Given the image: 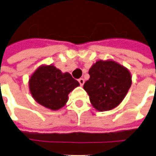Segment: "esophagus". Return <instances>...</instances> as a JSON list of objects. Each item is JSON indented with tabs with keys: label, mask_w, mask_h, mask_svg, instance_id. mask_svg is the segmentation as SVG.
I'll use <instances>...</instances> for the list:
<instances>
[{
	"label": "esophagus",
	"mask_w": 156,
	"mask_h": 156,
	"mask_svg": "<svg viewBox=\"0 0 156 156\" xmlns=\"http://www.w3.org/2000/svg\"><path fill=\"white\" fill-rule=\"evenodd\" d=\"M78 83H79V84L81 85V86H83V83H84V79L83 78H79L78 79Z\"/></svg>",
	"instance_id": "34e87169"
}]
</instances>
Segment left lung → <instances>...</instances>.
Segmentation results:
<instances>
[{"label": "left lung", "mask_w": 156, "mask_h": 156, "mask_svg": "<svg viewBox=\"0 0 156 156\" xmlns=\"http://www.w3.org/2000/svg\"><path fill=\"white\" fill-rule=\"evenodd\" d=\"M83 88L96 109L107 111L120 104L131 86L127 68L114 61H98L88 71Z\"/></svg>", "instance_id": "8db88e82"}]
</instances>
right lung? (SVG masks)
I'll use <instances>...</instances> for the list:
<instances>
[{
  "instance_id": "obj_1",
  "label": "right lung",
  "mask_w": 156,
  "mask_h": 156,
  "mask_svg": "<svg viewBox=\"0 0 156 156\" xmlns=\"http://www.w3.org/2000/svg\"><path fill=\"white\" fill-rule=\"evenodd\" d=\"M78 85L70 73H62L52 65L39 67L29 80L32 97L40 105L52 110L63 107L68 94Z\"/></svg>"
}]
</instances>
